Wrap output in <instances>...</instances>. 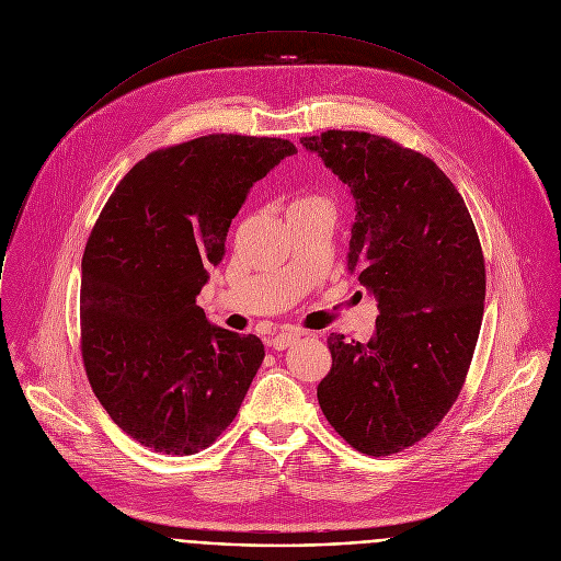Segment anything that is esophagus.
<instances>
[{
  "instance_id": "1",
  "label": "esophagus",
  "mask_w": 561,
  "mask_h": 561,
  "mask_svg": "<svg viewBox=\"0 0 561 561\" xmlns=\"http://www.w3.org/2000/svg\"><path fill=\"white\" fill-rule=\"evenodd\" d=\"M298 337H300V333H280V335H276V337L272 340V348H274V351H285V348H289Z\"/></svg>"
}]
</instances>
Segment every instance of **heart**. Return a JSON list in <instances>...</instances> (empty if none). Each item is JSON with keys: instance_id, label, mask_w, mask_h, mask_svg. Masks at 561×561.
Wrapping results in <instances>:
<instances>
[{"instance_id": "1", "label": "heart", "mask_w": 561, "mask_h": 561, "mask_svg": "<svg viewBox=\"0 0 561 561\" xmlns=\"http://www.w3.org/2000/svg\"><path fill=\"white\" fill-rule=\"evenodd\" d=\"M311 206H329V202L322 195H313V193H305L298 195L291 204L289 210H298V208H311Z\"/></svg>"}]
</instances>
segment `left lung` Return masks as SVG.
<instances>
[{
  "label": "left lung",
  "instance_id": "1",
  "mask_svg": "<svg viewBox=\"0 0 561 561\" xmlns=\"http://www.w3.org/2000/svg\"><path fill=\"white\" fill-rule=\"evenodd\" d=\"M300 144L355 197L346 265L380 311L366 344L331 333L318 400L353 448L393 455L431 433L461 391L483 320L481 243L459 191L420 152L355 130Z\"/></svg>",
  "mask_w": 561,
  "mask_h": 561
}]
</instances>
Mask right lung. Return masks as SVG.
<instances>
[{
  "instance_id": "add662e5",
  "label": "right lung",
  "mask_w": 561,
  "mask_h": 561,
  "mask_svg": "<svg viewBox=\"0 0 561 561\" xmlns=\"http://www.w3.org/2000/svg\"><path fill=\"white\" fill-rule=\"evenodd\" d=\"M296 152L285 139L199 137L148 154L102 208L82 256V359L139 444L193 455L234 420L265 348L210 324L195 298L252 185Z\"/></svg>"
}]
</instances>
